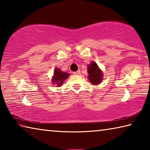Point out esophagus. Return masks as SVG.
I'll return each instance as SVG.
<instances>
[{
    "label": "esophagus",
    "mask_w": 150,
    "mask_h": 150,
    "mask_svg": "<svg viewBox=\"0 0 150 150\" xmlns=\"http://www.w3.org/2000/svg\"><path fill=\"white\" fill-rule=\"evenodd\" d=\"M80 73H81L80 71H77L73 72V75H80Z\"/></svg>",
    "instance_id": "esophagus-1"
}]
</instances>
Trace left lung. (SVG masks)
Wrapping results in <instances>:
<instances>
[{"label": "left lung", "mask_w": 150, "mask_h": 150, "mask_svg": "<svg viewBox=\"0 0 150 150\" xmlns=\"http://www.w3.org/2000/svg\"><path fill=\"white\" fill-rule=\"evenodd\" d=\"M88 79L93 85H99L103 79V73L96 63L92 62L87 67Z\"/></svg>", "instance_id": "1"}]
</instances>
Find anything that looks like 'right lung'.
<instances>
[{
    "label": "right lung",
    "mask_w": 150,
    "mask_h": 150,
    "mask_svg": "<svg viewBox=\"0 0 150 150\" xmlns=\"http://www.w3.org/2000/svg\"><path fill=\"white\" fill-rule=\"evenodd\" d=\"M70 75L69 73L63 72L59 68H55L54 72V75L52 77V83L57 87H61L63 84V81H65Z\"/></svg>",
    "instance_id": "obj_1"
}]
</instances>
